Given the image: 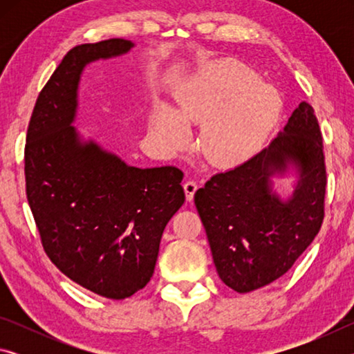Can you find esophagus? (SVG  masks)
Instances as JSON below:
<instances>
[{
    "mask_svg": "<svg viewBox=\"0 0 354 354\" xmlns=\"http://www.w3.org/2000/svg\"><path fill=\"white\" fill-rule=\"evenodd\" d=\"M196 189H198V183L195 181V179H189V181L184 183V190H185V198H187V201H192L194 200V195Z\"/></svg>",
    "mask_w": 354,
    "mask_h": 354,
    "instance_id": "esophagus-1",
    "label": "esophagus"
}]
</instances>
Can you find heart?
<instances>
[{"label":"heart","mask_w":354,"mask_h":354,"mask_svg":"<svg viewBox=\"0 0 354 354\" xmlns=\"http://www.w3.org/2000/svg\"><path fill=\"white\" fill-rule=\"evenodd\" d=\"M283 100L278 91L257 81L239 61H221L198 71L187 82L175 111L160 107L153 117V133L164 147L183 148L189 124L205 123L201 148L220 165H234L259 148L278 122Z\"/></svg>","instance_id":"obj_1"}]
</instances>
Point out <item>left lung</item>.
Wrapping results in <instances>:
<instances>
[{
	"label": "left lung",
	"mask_w": 354,
	"mask_h": 354,
	"mask_svg": "<svg viewBox=\"0 0 354 354\" xmlns=\"http://www.w3.org/2000/svg\"><path fill=\"white\" fill-rule=\"evenodd\" d=\"M290 166L299 181L291 198L281 201L271 178ZM325 192L322 133L313 106L303 101L270 145L196 190L195 206L220 279L247 293L283 277L319 234Z\"/></svg>",
	"instance_id": "obj_1"
}]
</instances>
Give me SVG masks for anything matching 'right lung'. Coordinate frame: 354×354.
<instances>
[{
  "instance_id": "1",
  "label": "right lung",
  "mask_w": 354,
  "mask_h": 354,
  "mask_svg": "<svg viewBox=\"0 0 354 354\" xmlns=\"http://www.w3.org/2000/svg\"><path fill=\"white\" fill-rule=\"evenodd\" d=\"M133 46L109 39L70 50L39 93L25 147L26 196L45 253L65 277L111 299L148 284L162 232L185 200L176 167H131L73 127L86 65Z\"/></svg>"
}]
</instances>
